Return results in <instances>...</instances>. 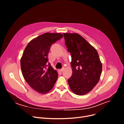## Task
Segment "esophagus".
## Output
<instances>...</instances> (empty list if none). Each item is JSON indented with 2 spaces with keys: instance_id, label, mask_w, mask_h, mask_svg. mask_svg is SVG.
<instances>
[{
  "instance_id": "esophagus-1",
  "label": "esophagus",
  "mask_w": 124,
  "mask_h": 124,
  "mask_svg": "<svg viewBox=\"0 0 124 124\" xmlns=\"http://www.w3.org/2000/svg\"><path fill=\"white\" fill-rule=\"evenodd\" d=\"M64 70H65V68H62L60 70L61 72H62V71H63Z\"/></svg>"
}]
</instances>
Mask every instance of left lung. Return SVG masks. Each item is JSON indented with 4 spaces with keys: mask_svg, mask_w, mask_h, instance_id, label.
I'll return each mask as SVG.
<instances>
[{
    "mask_svg": "<svg viewBox=\"0 0 124 124\" xmlns=\"http://www.w3.org/2000/svg\"><path fill=\"white\" fill-rule=\"evenodd\" d=\"M65 44L70 53L72 74L68 82L71 91L78 95L91 91L98 83L102 64L97 50L77 33H63Z\"/></svg>",
    "mask_w": 124,
    "mask_h": 124,
    "instance_id": "left-lung-1",
    "label": "left lung"
}]
</instances>
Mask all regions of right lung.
Wrapping results in <instances>:
<instances>
[{"instance_id": "add662e5", "label": "right lung", "mask_w": 124, "mask_h": 124, "mask_svg": "<svg viewBox=\"0 0 124 124\" xmlns=\"http://www.w3.org/2000/svg\"><path fill=\"white\" fill-rule=\"evenodd\" d=\"M60 33H46L29 42L21 59L23 75L35 91L45 94L54 87L58 73L48 63V54L52 45L62 38Z\"/></svg>"}]
</instances>
